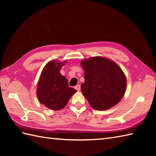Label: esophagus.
<instances>
[{"mask_svg": "<svg viewBox=\"0 0 156 156\" xmlns=\"http://www.w3.org/2000/svg\"><path fill=\"white\" fill-rule=\"evenodd\" d=\"M74 88L76 89V90H78V91H80V86L79 85V84H78V85H76V87H74Z\"/></svg>", "mask_w": 156, "mask_h": 156, "instance_id": "esophagus-1", "label": "esophagus"}]
</instances>
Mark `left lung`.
I'll return each mask as SVG.
<instances>
[{"mask_svg":"<svg viewBox=\"0 0 156 156\" xmlns=\"http://www.w3.org/2000/svg\"><path fill=\"white\" fill-rule=\"evenodd\" d=\"M84 82L81 91L96 110H107L117 105L124 96L126 78L116 63L102 57L84 59Z\"/></svg>","mask_w":156,"mask_h":156,"instance_id":"1","label":"left lung"}]
</instances>
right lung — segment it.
I'll use <instances>...</instances> for the list:
<instances>
[{
    "instance_id": "1",
    "label": "right lung",
    "mask_w": 156,
    "mask_h": 156,
    "mask_svg": "<svg viewBox=\"0 0 156 156\" xmlns=\"http://www.w3.org/2000/svg\"><path fill=\"white\" fill-rule=\"evenodd\" d=\"M62 66L63 64L55 60L48 62L43 69L37 84L39 102L51 110L64 108L76 92L69 87L67 79L59 73Z\"/></svg>"
}]
</instances>
